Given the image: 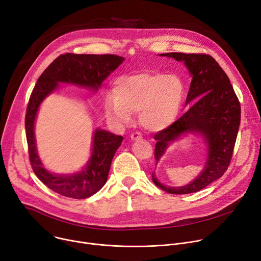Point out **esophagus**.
I'll list each match as a JSON object with an SVG mask.
<instances>
[{
	"instance_id": "obj_1",
	"label": "esophagus",
	"mask_w": 261,
	"mask_h": 261,
	"mask_svg": "<svg viewBox=\"0 0 261 261\" xmlns=\"http://www.w3.org/2000/svg\"><path fill=\"white\" fill-rule=\"evenodd\" d=\"M130 137L132 140H138V139L143 138V135H141V133H139V132H134L130 135Z\"/></svg>"
}]
</instances>
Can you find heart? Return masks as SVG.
Here are the masks:
<instances>
[{
    "label": "heart",
    "instance_id": "obj_1",
    "mask_svg": "<svg viewBox=\"0 0 261 261\" xmlns=\"http://www.w3.org/2000/svg\"><path fill=\"white\" fill-rule=\"evenodd\" d=\"M114 92L105 103L108 120L125 125L131 122L132 113H139L140 124L158 132L175 122L184 102L185 87L175 74L147 70L121 77Z\"/></svg>",
    "mask_w": 261,
    "mask_h": 261
}]
</instances>
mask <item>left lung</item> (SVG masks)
I'll return each instance as SVG.
<instances>
[{
    "label": "left lung",
    "mask_w": 261,
    "mask_h": 261,
    "mask_svg": "<svg viewBox=\"0 0 261 261\" xmlns=\"http://www.w3.org/2000/svg\"><path fill=\"white\" fill-rule=\"evenodd\" d=\"M181 61L192 76L186 104H193L180 118L154 139L156 164L175 140L187 135H200L206 146V162L199 176L184 186L162 184L152 174L153 182L162 191L185 195L201 191L227 171L241 124V104L223 68L206 54H160Z\"/></svg>",
    "instance_id": "left-lung-1"
}]
</instances>
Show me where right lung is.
<instances>
[{
  "mask_svg": "<svg viewBox=\"0 0 261 261\" xmlns=\"http://www.w3.org/2000/svg\"><path fill=\"white\" fill-rule=\"evenodd\" d=\"M124 57L106 54H64L57 57L38 78L31 93L26 113V136L29 158L37 178L53 192L73 199H86L105 185L112 158L123 136L97 128L93 131L91 155L83 169L73 174H55L43 167L36 148L35 120L42 101L59 83L73 84L97 92L103 81L120 66Z\"/></svg>",
  "mask_w": 261,
  "mask_h": 261,
  "instance_id": "1",
  "label": "right lung"
}]
</instances>
